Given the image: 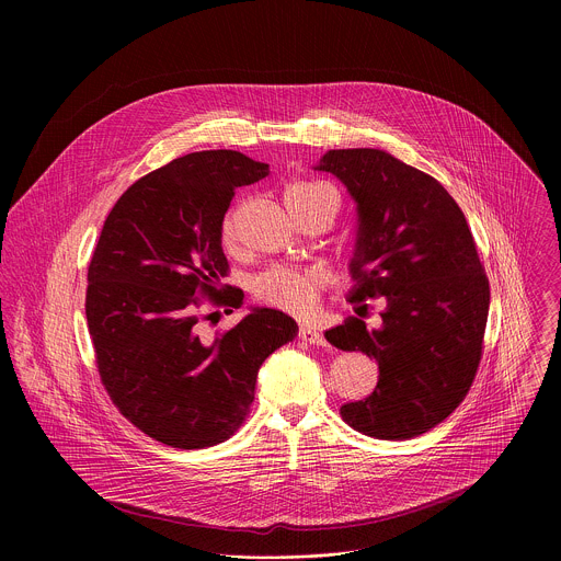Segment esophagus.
Here are the masks:
<instances>
[{"mask_svg": "<svg viewBox=\"0 0 561 561\" xmlns=\"http://www.w3.org/2000/svg\"><path fill=\"white\" fill-rule=\"evenodd\" d=\"M300 339H302L305 343H311V345H321V347L328 345V343H325V336L321 334L318 328H313V325H302V328H300Z\"/></svg>", "mask_w": 561, "mask_h": 561, "instance_id": "obj_1", "label": "esophagus"}]
</instances>
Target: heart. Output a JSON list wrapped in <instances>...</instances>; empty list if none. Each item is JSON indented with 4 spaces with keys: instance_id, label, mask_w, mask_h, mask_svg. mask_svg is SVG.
Returning <instances> with one entry per match:
<instances>
[{
    "instance_id": "1",
    "label": "heart",
    "mask_w": 561,
    "mask_h": 561,
    "mask_svg": "<svg viewBox=\"0 0 561 561\" xmlns=\"http://www.w3.org/2000/svg\"><path fill=\"white\" fill-rule=\"evenodd\" d=\"M323 194H332L336 198V209H339V196L334 194L332 187L316 183V181H300L294 183L285 192V201L289 203H309ZM220 241L227 250H236L238 245V214L231 211L220 229ZM252 296L256 302L294 313V316H305L313 309L316 298L320 294V278L313 272H302L296 267H272L261 272L252 280Z\"/></svg>"
}]
</instances>
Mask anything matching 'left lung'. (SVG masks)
I'll list each match as a JSON object with an SVG mask.
<instances>
[{"label": "left lung", "instance_id": "1", "mask_svg": "<svg viewBox=\"0 0 561 561\" xmlns=\"http://www.w3.org/2000/svg\"><path fill=\"white\" fill-rule=\"evenodd\" d=\"M318 168L358 205L350 302L385 298L378 328L347 318L325 332L380 369L376 391L341 405V416L382 440L425 434L462 403L480 367L490 285L473 233L434 176L385 151H328Z\"/></svg>", "mask_w": 561, "mask_h": 561}]
</instances>
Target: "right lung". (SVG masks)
<instances>
[{
	"label": "right lung",
	"instance_id": "right-lung-1",
	"mask_svg": "<svg viewBox=\"0 0 561 561\" xmlns=\"http://www.w3.org/2000/svg\"><path fill=\"white\" fill-rule=\"evenodd\" d=\"M267 174V163L240 151L176 158L116 201L92 252L85 320L101 385L125 419L168 447L231 438L259 367L298 334L274 309H252L225 332L201 328L203 305L241 307L243 291L222 285L220 229L236 190Z\"/></svg>",
	"mask_w": 561,
	"mask_h": 561
}]
</instances>
